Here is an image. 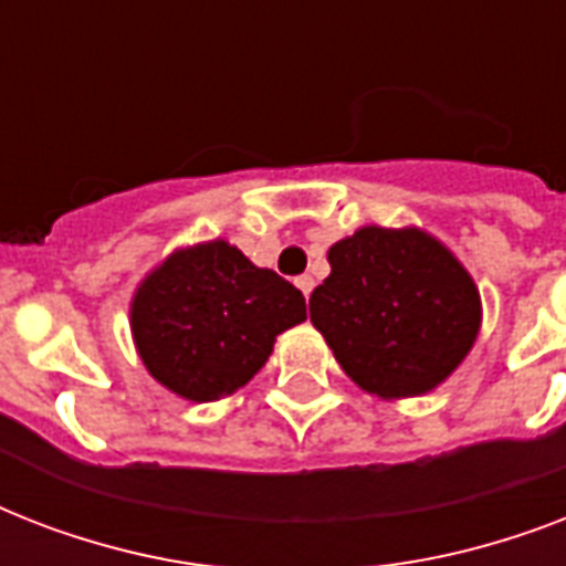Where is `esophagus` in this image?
I'll use <instances>...</instances> for the list:
<instances>
[{
  "instance_id": "obj_1",
  "label": "esophagus",
  "mask_w": 566,
  "mask_h": 566,
  "mask_svg": "<svg viewBox=\"0 0 566 566\" xmlns=\"http://www.w3.org/2000/svg\"><path fill=\"white\" fill-rule=\"evenodd\" d=\"M296 287H300V291L305 293V300H308L311 291H314V279H311V275H300V279H296Z\"/></svg>"
}]
</instances>
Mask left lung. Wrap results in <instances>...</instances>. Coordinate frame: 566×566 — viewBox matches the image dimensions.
<instances>
[{"instance_id": "obj_1", "label": "left lung", "mask_w": 566, "mask_h": 566, "mask_svg": "<svg viewBox=\"0 0 566 566\" xmlns=\"http://www.w3.org/2000/svg\"><path fill=\"white\" fill-rule=\"evenodd\" d=\"M328 264L311 293V323L367 394H429L473 349L479 287L426 231L364 226L328 249Z\"/></svg>"}]
</instances>
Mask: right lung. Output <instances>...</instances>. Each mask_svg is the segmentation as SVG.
Listing matches in <instances>:
<instances>
[{"mask_svg": "<svg viewBox=\"0 0 566 566\" xmlns=\"http://www.w3.org/2000/svg\"><path fill=\"white\" fill-rule=\"evenodd\" d=\"M305 317V296L291 282L226 240L172 252L132 300L140 361L190 402L240 390L264 367L275 337Z\"/></svg>", "mask_w": 566, "mask_h": 566, "instance_id": "obj_1", "label": "right lung"}]
</instances>
